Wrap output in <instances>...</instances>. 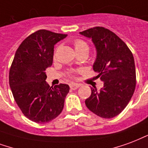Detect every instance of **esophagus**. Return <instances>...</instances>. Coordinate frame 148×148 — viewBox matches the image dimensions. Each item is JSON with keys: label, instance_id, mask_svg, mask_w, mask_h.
Returning a JSON list of instances; mask_svg holds the SVG:
<instances>
[{"label": "esophagus", "instance_id": "esophagus-1", "mask_svg": "<svg viewBox=\"0 0 148 148\" xmlns=\"http://www.w3.org/2000/svg\"><path fill=\"white\" fill-rule=\"evenodd\" d=\"M80 87L79 84H76V83H71V85H70V88L71 89H73V90H75V89H77Z\"/></svg>", "mask_w": 148, "mask_h": 148}]
</instances>
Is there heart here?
<instances>
[{
    "instance_id": "obj_1",
    "label": "heart",
    "mask_w": 148,
    "mask_h": 148,
    "mask_svg": "<svg viewBox=\"0 0 148 148\" xmlns=\"http://www.w3.org/2000/svg\"><path fill=\"white\" fill-rule=\"evenodd\" d=\"M74 46L75 51L77 52V54H80V53H82V52H88V49H89V47H88V45L85 40H82V39H76V40L74 41ZM58 49H59V47H57L56 50H55L54 54H53V57L54 59L56 56V53H57ZM73 71L70 73V75L72 76L73 74Z\"/></svg>"
}]
</instances>
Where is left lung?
<instances>
[{
	"label": "left lung",
	"instance_id": "obj_1",
	"mask_svg": "<svg viewBox=\"0 0 148 148\" xmlns=\"http://www.w3.org/2000/svg\"><path fill=\"white\" fill-rule=\"evenodd\" d=\"M80 34L92 39L96 49L93 70L103 87L85 99V105L95 114L111 119L124 110L136 88V69L132 52L121 38L104 27H96Z\"/></svg>",
	"mask_w": 148,
	"mask_h": 148
}]
</instances>
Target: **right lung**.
Masks as SVG:
<instances>
[{"mask_svg":"<svg viewBox=\"0 0 148 148\" xmlns=\"http://www.w3.org/2000/svg\"><path fill=\"white\" fill-rule=\"evenodd\" d=\"M66 36L46 29L33 33L19 45L11 66L9 85L14 99L24 115L37 123L52 121L64 107L69 85L50 87L45 70L52 64L54 45Z\"/></svg>","mask_w":148,"mask_h":148,"instance_id":"add662e5","label":"right lung"}]
</instances>
